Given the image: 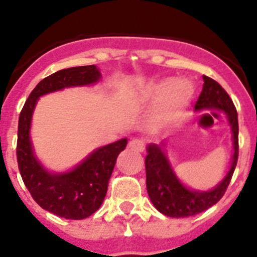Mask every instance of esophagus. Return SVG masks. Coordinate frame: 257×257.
Returning <instances> with one entry per match:
<instances>
[{"instance_id":"esophagus-1","label":"esophagus","mask_w":257,"mask_h":257,"mask_svg":"<svg viewBox=\"0 0 257 257\" xmlns=\"http://www.w3.org/2000/svg\"><path fill=\"white\" fill-rule=\"evenodd\" d=\"M129 149L138 152L145 151V142L141 140H137V138H134V140H132L131 142H129Z\"/></svg>"}]
</instances>
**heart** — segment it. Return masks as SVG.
Here are the masks:
<instances>
[{
  "instance_id": "obj_1",
  "label": "heart",
  "mask_w": 257,
  "mask_h": 257,
  "mask_svg": "<svg viewBox=\"0 0 257 257\" xmlns=\"http://www.w3.org/2000/svg\"><path fill=\"white\" fill-rule=\"evenodd\" d=\"M195 94V87L186 79L160 80L147 85L142 92L146 101H159L156 117L163 121H170L179 116L188 107Z\"/></svg>"
}]
</instances>
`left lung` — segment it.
<instances>
[{
  "instance_id": "left-lung-1",
  "label": "left lung",
  "mask_w": 257,
  "mask_h": 257,
  "mask_svg": "<svg viewBox=\"0 0 257 257\" xmlns=\"http://www.w3.org/2000/svg\"><path fill=\"white\" fill-rule=\"evenodd\" d=\"M196 111L219 110L224 112L232 131L233 155L225 177L214 188L200 191L187 187L175 174L166 155L165 142L150 143L146 156V186L149 197L161 214L170 218H187L214 206L229 186L238 160V115L234 103L224 88L203 75V88L195 106Z\"/></svg>"
}]
</instances>
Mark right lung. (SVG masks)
I'll use <instances>...</instances> for the list:
<instances>
[{
  "instance_id": "right-lung-1",
  "label": "right lung",
  "mask_w": 257,
  "mask_h": 257,
  "mask_svg": "<svg viewBox=\"0 0 257 257\" xmlns=\"http://www.w3.org/2000/svg\"><path fill=\"white\" fill-rule=\"evenodd\" d=\"M101 73L96 65L62 69L42 79L28 97L18 126V165L23 182L42 209L71 220L91 216L100 209L119 154L126 147L123 138L92 151L68 172H50L38 160L31 138L32 117L39 97L70 87L96 84Z\"/></svg>"
}]
</instances>
